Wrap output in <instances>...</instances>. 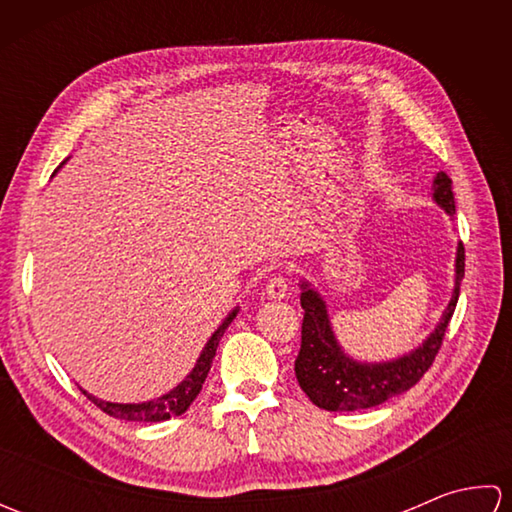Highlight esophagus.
<instances>
[{
	"instance_id": "obj_1",
	"label": "esophagus",
	"mask_w": 512,
	"mask_h": 512,
	"mask_svg": "<svg viewBox=\"0 0 512 512\" xmlns=\"http://www.w3.org/2000/svg\"><path fill=\"white\" fill-rule=\"evenodd\" d=\"M264 292H266L268 299H275V301L286 299L288 297V281H286V277H281V275L270 277Z\"/></svg>"
}]
</instances>
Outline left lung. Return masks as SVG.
<instances>
[{
	"mask_svg": "<svg viewBox=\"0 0 512 512\" xmlns=\"http://www.w3.org/2000/svg\"><path fill=\"white\" fill-rule=\"evenodd\" d=\"M431 200L444 213H455L453 182L447 173L440 171L433 178ZM464 279V246L455 248V277L453 292L442 310V317L420 345L413 350L387 358V361H361L347 354L345 347L336 339L332 328L328 301L314 288L312 281L303 277L299 281L301 290V350L295 361V374L299 387L314 405L325 411H356L383 405L385 400L405 394L436 358L444 330L455 312V303L460 297V286Z\"/></svg>",
	"mask_w": 512,
	"mask_h": 512,
	"instance_id": "obj_1",
	"label": "left lung"
}]
</instances>
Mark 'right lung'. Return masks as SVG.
Masks as SVG:
<instances>
[{
  "label": "right lung",
  "instance_id": "1",
  "mask_svg": "<svg viewBox=\"0 0 512 512\" xmlns=\"http://www.w3.org/2000/svg\"><path fill=\"white\" fill-rule=\"evenodd\" d=\"M65 165V160H63ZM239 306H235L231 312L226 314V319L217 325V330L209 336V341L202 347V352L195 361L191 372L184 376L180 383L169 389L167 394H162L158 398H151L145 402H112V400H103L96 398L90 391H85L81 387V391L88 396L96 407L103 409L105 413H110L112 418L118 420H129V422H165L173 416H182L184 411L191 407V402L198 398V394L202 391V385L206 376H209V369L213 365V358L217 352V345H220V339L224 336L228 325L233 323V319L237 317Z\"/></svg>",
  "mask_w": 512,
  "mask_h": 512
}]
</instances>
